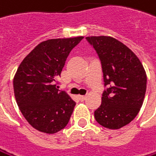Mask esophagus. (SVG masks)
<instances>
[{"instance_id":"34e87169","label":"esophagus","mask_w":156,"mask_h":156,"mask_svg":"<svg viewBox=\"0 0 156 156\" xmlns=\"http://www.w3.org/2000/svg\"><path fill=\"white\" fill-rule=\"evenodd\" d=\"M78 98H79V99H80L81 101H83L85 98H87V96H79Z\"/></svg>"}]
</instances>
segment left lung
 Returning <instances> with one entry per match:
<instances>
[{"mask_svg":"<svg viewBox=\"0 0 156 156\" xmlns=\"http://www.w3.org/2000/svg\"><path fill=\"white\" fill-rule=\"evenodd\" d=\"M99 58L104 87L96 121L104 127L118 129L133 120L145 97L147 76L138 57L126 45L110 36L87 37Z\"/></svg>","mask_w":156,"mask_h":156,"instance_id":"8db88e82","label":"left lung"}]
</instances>
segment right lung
Returning a JSON list of instances; mask_svg holds the SVG:
<instances>
[{
    "label": "right lung",
    "mask_w": 156,
    "mask_h": 156,
    "mask_svg": "<svg viewBox=\"0 0 156 156\" xmlns=\"http://www.w3.org/2000/svg\"><path fill=\"white\" fill-rule=\"evenodd\" d=\"M83 37L51 39L39 44L20 63L14 77L16 103L25 119L35 129L54 134L69 123L75 101L58 89L71 51Z\"/></svg>",
    "instance_id": "right-lung-1"
}]
</instances>
